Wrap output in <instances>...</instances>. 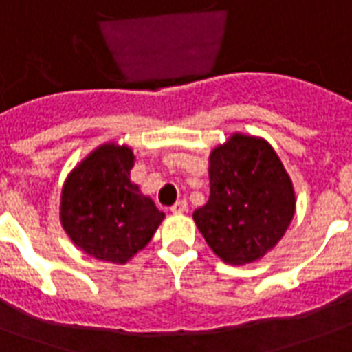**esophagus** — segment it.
<instances>
[{"label":"esophagus","mask_w":352,"mask_h":352,"mask_svg":"<svg viewBox=\"0 0 352 352\" xmlns=\"http://www.w3.org/2000/svg\"><path fill=\"white\" fill-rule=\"evenodd\" d=\"M186 210H188L186 201H177V203L171 206V212H173V214H184Z\"/></svg>","instance_id":"34e87169"}]
</instances>
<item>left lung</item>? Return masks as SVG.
<instances>
[{"instance_id": "1", "label": "left lung", "mask_w": 352, "mask_h": 352, "mask_svg": "<svg viewBox=\"0 0 352 352\" xmlns=\"http://www.w3.org/2000/svg\"><path fill=\"white\" fill-rule=\"evenodd\" d=\"M210 199L193 212L208 246L230 265L261 259L296 212L294 186L278 153L259 137L235 133L210 153Z\"/></svg>"}]
</instances>
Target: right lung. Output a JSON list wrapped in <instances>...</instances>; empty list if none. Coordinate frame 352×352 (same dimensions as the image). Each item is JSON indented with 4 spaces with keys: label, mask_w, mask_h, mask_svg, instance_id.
Masks as SVG:
<instances>
[{
    "label": "right lung",
    "mask_w": 352,
    "mask_h": 352,
    "mask_svg": "<svg viewBox=\"0 0 352 352\" xmlns=\"http://www.w3.org/2000/svg\"><path fill=\"white\" fill-rule=\"evenodd\" d=\"M131 148L93 149L63 182L60 221L74 245L100 261L124 265L148 245L164 219L129 179Z\"/></svg>",
    "instance_id": "1"
}]
</instances>
